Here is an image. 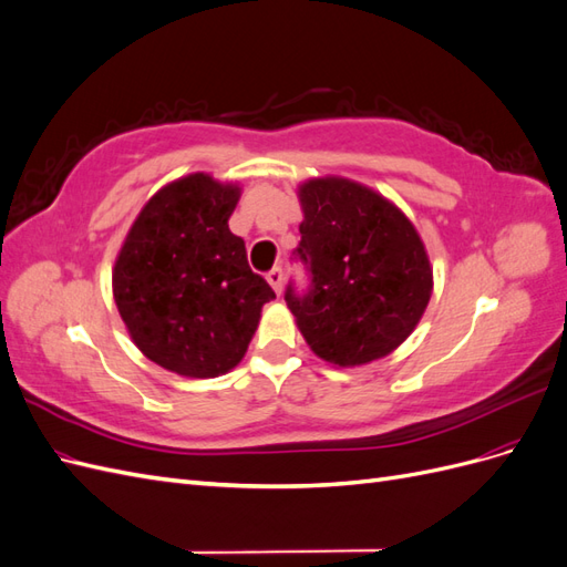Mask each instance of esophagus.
<instances>
[{
	"instance_id": "obj_1",
	"label": "esophagus",
	"mask_w": 567,
	"mask_h": 567,
	"mask_svg": "<svg viewBox=\"0 0 567 567\" xmlns=\"http://www.w3.org/2000/svg\"><path fill=\"white\" fill-rule=\"evenodd\" d=\"M267 281H269V286L277 290V293H281V286H284V269L281 267H271L269 271H267Z\"/></svg>"
}]
</instances>
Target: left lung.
<instances>
[{
    "label": "left lung",
    "mask_w": 567,
    "mask_h": 567,
    "mask_svg": "<svg viewBox=\"0 0 567 567\" xmlns=\"http://www.w3.org/2000/svg\"><path fill=\"white\" fill-rule=\"evenodd\" d=\"M305 219L293 250L310 274L286 288L307 346L326 362L359 367L402 346L433 293V269L414 225L400 208L342 177L300 186Z\"/></svg>",
    "instance_id": "left-lung-1"
}]
</instances>
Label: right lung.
Instances as JSON below:
<instances>
[{
	"instance_id": "right-lung-1",
	"label": "right lung",
	"mask_w": 567,
	"mask_h": 567,
	"mask_svg": "<svg viewBox=\"0 0 567 567\" xmlns=\"http://www.w3.org/2000/svg\"><path fill=\"white\" fill-rule=\"evenodd\" d=\"M241 188L210 175L163 186L134 219L113 267V296L151 362L215 379L241 362L271 286L229 231Z\"/></svg>"
}]
</instances>
